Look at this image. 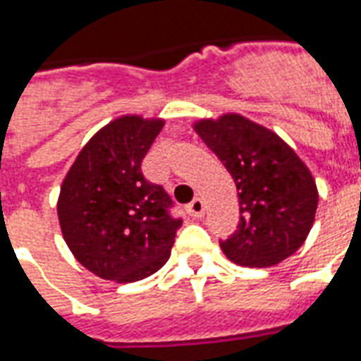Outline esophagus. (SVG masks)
Listing matches in <instances>:
<instances>
[{
  "mask_svg": "<svg viewBox=\"0 0 361 361\" xmlns=\"http://www.w3.org/2000/svg\"><path fill=\"white\" fill-rule=\"evenodd\" d=\"M185 212L191 217H195V219H198V217H202L204 215V202L200 200V198H195L192 202H189L185 206Z\"/></svg>",
  "mask_w": 361,
  "mask_h": 361,
  "instance_id": "1",
  "label": "esophagus"
}]
</instances>
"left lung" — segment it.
I'll list each match as a JSON object with an SVG mask.
<instances>
[{
    "label": "left lung",
    "instance_id": "8db88e82",
    "mask_svg": "<svg viewBox=\"0 0 361 361\" xmlns=\"http://www.w3.org/2000/svg\"><path fill=\"white\" fill-rule=\"evenodd\" d=\"M236 183L240 223L219 240L228 260L269 268L296 252L307 238L319 204L311 172L292 147L243 116L226 114L195 125Z\"/></svg>",
    "mask_w": 361,
    "mask_h": 361
}]
</instances>
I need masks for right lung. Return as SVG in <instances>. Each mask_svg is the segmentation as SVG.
Segmentation results:
<instances>
[{
  "instance_id": "1",
  "label": "right lung",
  "mask_w": 361,
  "mask_h": 361,
  "mask_svg": "<svg viewBox=\"0 0 361 361\" xmlns=\"http://www.w3.org/2000/svg\"><path fill=\"white\" fill-rule=\"evenodd\" d=\"M163 120L123 116L78 153L61 185L59 226L76 260L101 279L135 283L166 264L181 217L163 185L147 181L142 161Z\"/></svg>"
}]
</instances>
